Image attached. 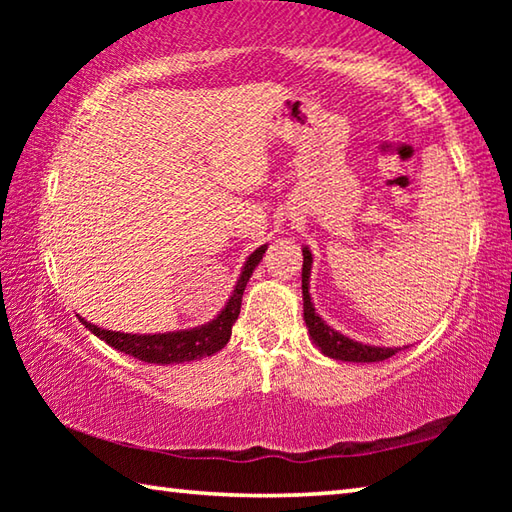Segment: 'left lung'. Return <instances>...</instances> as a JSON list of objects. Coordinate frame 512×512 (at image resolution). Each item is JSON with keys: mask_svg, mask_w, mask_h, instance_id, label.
<instances>
[{"mask_svg": "<svg viewBox=\"0 0 512 512\" xmlns=\"http://www.w3.org/2000/svg\"><path fill=\"white\" fill-rule=\"evenodd\" d=\"M311 264H314V255L307 246H302V311H305V323L309 329L311 341L316 348L329 359L336 361H352V363H372L391 359L400 348H379V345H368L361 341H354L350 336L336 332L329 327L311 302L309 293V277H311Z\"/></svg>", "mask_w": 512, "mask_h": 512, "instance_id": "left-lung-1", "label": "left lung"}]
</instances>
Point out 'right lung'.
<instances>
[{"label":"right lung","instance_id":"obj_1","mask_svg":"<svg viewBox=\"0 0 512 512\" xmlns=\"http://www.w3.org/2000/svg\"><path fill=\"white\" fill-rule=\"evenodd\" d=\"M266 253V244L259 246L255 253H250L241 275L232 289V296L225 302V307L216 314L210 323L198 325L192 329H178V332H164V334H126V332H112V329H103L99 325L90 323L79 316L81 323L90 329L94 336L106 341L110 348L135 357L144 363H158V366H167V363H185L196 361L201 357H212L214 352L225 348L230 341L232 325L239 318L241 298H244V289L253 275L255 266L262 262Z\"/></svg>","mask_w":512,"mask_h":512}]
</instances>
